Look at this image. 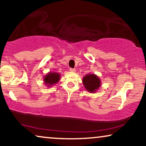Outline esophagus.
Wrapping results in <instances>:
<instances>
[{"label": "esophagus", "mask_w": 146, "mask_h": 146, "mask_svg": "<svg viewBox=\"0 0 146 146\" xmlns=\"http://www.w3.org/2000/svg\"><path fill=\"white\" fill-rule=\"evenodd\" d=\"M69 70L70 71V72H75L76 71V70L75 68H70Z\"/></svg>", "instance_id": "obj_1"}]
</instances>
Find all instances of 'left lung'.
I'll list each match as a JSON object with an SVG mask.
<instances>
[{
    "label": "left lung",
    "instance_id": "1",
    "mask_svg": "<svg viewBox=\"0 0 146 146\" xmlns=\"http://www.w3.org/2000/svg\"><path fill=\"white\" fill-rule=\"evenodd\" d=\"M83 84L88 91L93 93L100 86V80L95 74H88L84 77Z\"/></svg>",
    "mask_w": 146,
    "mask_h": 146
}]
</instances>
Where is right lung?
<instances>
[{"mask_svg":"<svg viewBox=\"0 0 146 146\" xmlns=\"http://www.w3.org/2000/svg\"><path fill=\"white\" fill-rule=\"evenodd\" d=\"M60 74L56 73V72H50L46 76L44 80L46 82V84L48 86H51L52 85L54 84L57 83L60 80Z\"/></svg>","mask_w":146,"mask_h":146,"instance_id":"add662e5","label":"right lung"}]
</instances>
